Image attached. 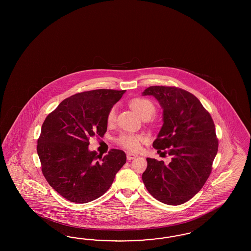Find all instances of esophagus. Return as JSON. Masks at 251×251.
<instances>
[{"label":"esophagus","instance_id":"esophagus-1","mask_svg":"<svg viewBox=\"0 0 251 251\" xmlns=\"http://www.w3.org/2000/svg\"><path fill=\"white\" fill-rule=\"evenodd\" d=\"M126 155H127V159L128 160L135 159L137 157L136 154H134L132 152H127Z\"/></svg>","mask_w":251,"mask_h":251}]
</instances>
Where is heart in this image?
Returning a JSON list of instances; mask_svg holds the SVG:
<instances>
[{"label":"heart","instance_id":"obj_1","mask_svg":"<svg viewBox=\"0 0 251 251\" xmlns=\"http://www.w3.org/2000/svg\"><path fill=\"white\" fill-rule=\"evenodd\" d=\"M129 106L134 110L141 118L147 120L152 117L156 108L154 104L149 99L144 98H136L129 101ZM116 121V107L112 106L106 115L107 124H112ZM146 137L144 134H132L122 133L116 139V143L123 148L129 151H137L140 148L141 143L145 142Z\"/></svg>","mask_w":251,"mask_h":251}]
</instances>
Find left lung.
Returning a JSON list of instances; mask_svg holds the SVG:
<instances>
[{"label": "left lung", "mask_w": 251, "mask_h": 251, "mask_svg": "<svg viewBox=\"0 0 251 251\" xmlns=\"http://www.w3.org/2000/svg\"><path fill=\"white\" fill-rule=\"evenodd\" d=\"M144 96H153L163 107L164 124L153 148L172 157L147 158L143 181L152 197L169 205H179L196 195L213 169L218 139L210 113L190 92L176 86L154 85Z\"/></svg>", "instance_id": "obj_1"}]
</instances>
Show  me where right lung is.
<instances>
[{"mask_svg": "<svg viewBox=\"0 0 251 251\" xmlns=\"http://www.w3.org/2000/svg\"><path fill=\"white\" fill-rule=\"evenodd\" d=\"M124 93H78L61 101L43 122L37 145L41 170L48 183L70 201L85 203L102 196L126 163L122 150L111 149L103 157L88 150L90 138L106 133L107 112Z\"/></svg>", "mask_w": 251, "mask_h": 251, "instance_id": "right-lung-1", "label": "right lung"}]
</instances>
